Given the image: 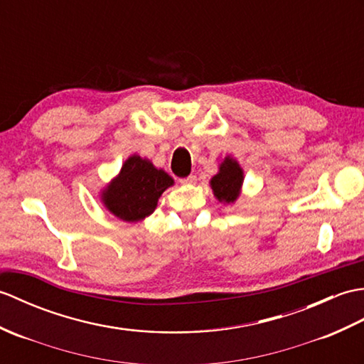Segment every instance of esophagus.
Here are the masks:
<instances>
[{
    "label": "esophagus",
    "mask_w": 364,
    "mask_h": 364,
    "mask_svg": "<svg viewBox=\"0 0 364 364\" xmlns=\"http://www.w3.org/2000/svg\"><path fill=\"white\" fill-rule=\"evenodd\" d=\"M196 181H198V177L195 174H190L187 177H182L179 182L183 185H193V183H196Z\"/></svg>",
    "instance_id": "34e87169"
}]
</instances>
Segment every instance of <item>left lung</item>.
<instances>
[{"label":"left lung","mask_w":364,"mask_h":364,"mask_svg":"<svg viewBox=\"0 0 364 364\" xmlns=\"http://www.w3.org/2000/svg\"><path fill=\"white\" fill-rule=\"evenodd\" d=\"M243 183V169L240 168L237 160L230 157H225L220 166V173H218L210 185L215 196L221 200V203H235L240 195V187Z\"/></svg>","instance_id":"left-lung-1"}]
</instances>
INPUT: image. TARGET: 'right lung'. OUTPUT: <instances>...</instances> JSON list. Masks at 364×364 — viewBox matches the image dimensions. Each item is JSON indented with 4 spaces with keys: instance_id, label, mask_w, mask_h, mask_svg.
<instances>
[{
    "instance_id": "right-lung-1",
    "label": "right lung",
    "mask_w": 364,
    "mask_h": 364,
    "mask_svg": "<svg viewBox=\"0 0 364 364\" xmlns=\"http://www.w3.org/2000/svg\"><path fill=\"white\" fill-rule=\"evenodd\" d=\"M174 181L149 160L129 157L117 179L102 193V200L119 220L135 223L154 212L157 200Z\"/></svg>"
}]
</instances>
